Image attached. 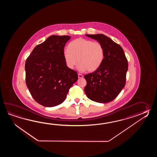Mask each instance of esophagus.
Wrapping results in <instances>:
<instances>
[{"mask_svg":"<svg viewBox=\"0 0 157 157\" xmlns=\"http://www.w3.org/2000/svg\"><path fill=\"white\" fill-rule=\"evenodd\" d=\"M78 78H81L83 77V75H82L81 74H78Z\"/></svg>","mask_w":157,"mask_h":157,"instance_id":"34e87169","label":"esophagus"}]
</instances>
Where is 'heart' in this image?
<instances>
[{
  "mask_svg": "<svg viewBox=\"0 0 157 157\" xmlns=\"http://www.w3.org/2000/svg\"><path fill=\"white\" fill-rule=\"evenodd\" d=\"M104 56V49L101 44L83 38L72 41L63 52L67 67L72 70L78 62L77 69L81 72L97 70L103 63Z\"/></svg>",
  "mask_w": 157,
  "mask_h": 157,
  "instance_id": "b5f03b06",
  "label": "heart"
}]
</instances>
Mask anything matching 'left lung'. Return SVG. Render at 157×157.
<instances>
[{
    "instance_id": "left-lung-1",
    "label": "left lung",
    "mask_w": 157,
    "mask_h": 157,
    "mask_svg": "<svg viewBox=\"0 0 157 157\" xmlns=\"http://www.w3.org/2000/svg\"><path fill=\"white\" fill-rule=\"evenodd\" d=\"M86 36L103 45L105 56L97 70L84 76L87 82L85 93L89 99L94 101L110 102L125 86L128 70L127 58L122 47L109 37L103 34H86Z\"/></svg>"
}]
</instances>
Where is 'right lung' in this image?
<instances>
[{
    "instance_id": "1",
    "label": "right lung",
    "mask_w": 157,
    "mask_h": 157,
    "mask_svg": "<svg viewBox=\"0 0 157 157\" xmlns=\"http://www.w3.org/2000/svg\"><path fill=\"white\" fill-rule=\"evenodd\" d=\"M70 36L52 35L35 47L25 63L26 82L32 97L44 107L63 103L78 79L77 72L67 67L63 57Z\"/></svg>"
}]
</instances>
